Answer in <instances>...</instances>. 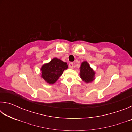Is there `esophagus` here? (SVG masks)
Instances as JSON below:
<instances>
[{
    "instance_id": "34e87169",
    "label": "esophagus",
    "mask_w": 132,
    "mask_h": 132,
    "mask_svg": "<svg viewBox=\"0 0 132 132\" xmlns=\"http://www.w3.org/2000/svg\"><path fill=\"white\" fill-rule=\"evenodd\" d=\"M69 68L70 69H73V63L72 62H70L69 64Z\"/></svg>"
}]
</instances>
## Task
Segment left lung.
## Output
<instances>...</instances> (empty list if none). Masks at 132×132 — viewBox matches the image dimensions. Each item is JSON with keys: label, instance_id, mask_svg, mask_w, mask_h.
I'll list each match as a JSON object with an SVG mask.
<instances>
[{"label": "left lung", "instance_id": "1", "mask_svg": "<svg viewBox=\"0 0 132 132\" xmlns=\"http://www.w3.org/2000/svg\"><path fill=\"white\" fill-rule=\"evenodd\" d=\"M80 77L86 82H90L94 80L95 72L87 62H83L80 67Z\"/></svg>", "mask_w": 132, "mask_h": 132}]
</instances>
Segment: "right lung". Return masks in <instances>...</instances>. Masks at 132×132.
<instances>
[{"label":"right lung","instance_id":"obj_1","mask_svg":"<svg viewBox=\"0 0 132 132\" xmlns=\"http://www.w3.org/2000/svg\"><path fill=\"white\" fill-rule=\"evenodd\" d=\"M67 69L68 65L66 62H63L57 58H53L50 63L42 66L41 76L49 84H53Z\"/></svg>","mask_w":132,"mask_h":132}]
</instances>
